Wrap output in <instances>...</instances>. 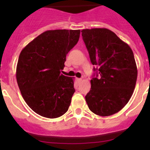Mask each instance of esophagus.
<instances>
[{
  "label": "esophagus",
  "instance_id": "obj_1",
  "mask_svg": "<svg viewBox=\"0 0 150 150\" xmlns=\"http://www.w3.org/2000/svg\"><path fill=\"white\" fill-rule=\"evenodd\" d=\"M77 81H78V82H81V81H82V78H77Z\"/></svg>",
  "mask_w": 150,
  "mask_h": 150
}]
</instances>
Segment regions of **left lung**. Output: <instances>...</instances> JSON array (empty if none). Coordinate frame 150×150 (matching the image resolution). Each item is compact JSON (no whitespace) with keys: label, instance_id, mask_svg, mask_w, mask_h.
Segmentation results:
<instances>
[{"label":"left lung","instance_id":"obj_1","mask_svg":"<svg viewBox=\"0 0 150 150\" xmlns=\"http://www.w3.org/2000/svg\"><path fill=\"white\" fill-rule=\"evenodd\" d=\"M96 76L86 96L88 108L99 116L118 112L131 99L137 79V67L131 47L106 28L81 31ZM99 77H98V76Z\"/></svg>","mask_w":150,"mask_h":150}]
</instances>
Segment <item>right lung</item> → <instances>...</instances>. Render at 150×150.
Instances as JSON below:
<instances>
[{"label":"right lung","instance_id":"obj_1","mask_svg":"<svg viewBox=\"0 0 150 150\" xmlns=\"http://www.w3.org/2000/svg\"><path fill=\"white\" fill-rule=\"evenodd\" d=\"M80 34V30H47L19 54L16 72L19 90L29 107L40 116L57 118L68 110L74 81L61 70Z\"/></svg>","mask_w":150,"mask_h":150}]
</instances>
